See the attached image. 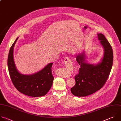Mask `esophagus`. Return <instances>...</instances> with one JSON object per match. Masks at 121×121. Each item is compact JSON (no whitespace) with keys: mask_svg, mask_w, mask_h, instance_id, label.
I'll return each instance as SVG.
<instances>
[{"mask_svg":"<svg viewBox=\"0 0 121 121\" xmlns=\"http://www.w3.org/2000/svg\"><path fill=\"white\" fill-rule=\"evenodd\" d=\"M64 62H65V65H66V66H70V65L71 64V61L70 59V58H69L68 57H67V56H66V57H65V59H64ZM60 75H61L62 77H68V76H67L66 75H65V74L63 73H62Z\"/></svg>","mask_w":121,"mask_h":121,"instance_id":"obj_1","label":"esophagus"}]
</instances>
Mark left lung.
Here are the masks:
<instances>
[{"label":"left lung","instance_id":"1","mask_svg":"<svg viewBox=\"0 0 121 121\" xmlns=\"http://www.w3.org/2000/svg\"><path fill=\"white\" fill-rule=\"evenodd\" d=\"M97 35L104 48L103 58L101 62L94 65L85 62L84 54L76 57L80 68L74 76L75 85L71 88L75 96H86L95 93L103 87L109 77L113 63L112 48L103 34Z\"/></svg>","mask_w":121,"mask_h":121}]
</instances>
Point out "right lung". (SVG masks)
<instances>
[{"label":"right lung","mask_w":121,"mask_h":121,"mask_svg":"<svg viewBox=\"0 0 121 121\" xmlns=\"http://www.w3.org/2000/svg\"><path fill=\"white\" fill-rule=\"evenodd\" d=\"M18 38L10 48L8 66L13 84L20 93L32 97L45 95L50 89L54 77L52 73L53 63H49L42 70L32 75H24L17 70L13 58V49Z\"/></svg>","instance_id":"1"}]
</instances>
